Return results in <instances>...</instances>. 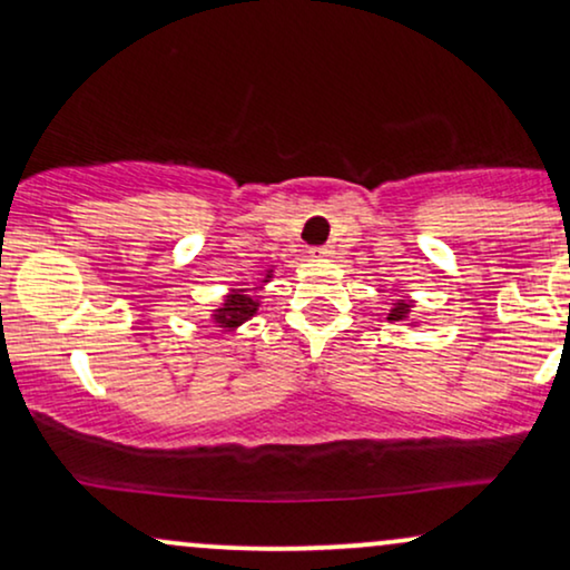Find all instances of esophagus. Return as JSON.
I'll use <instances>...</instances> for the list:
<instances>
[{
	"label": "esophagus",
	"instance_id": "1",
	"mask_svg": "<svg viewBox=\"0 0 570 570\" xmlns=\"http://www.w3.org/2000/svg\"><path fill=\"white\" fill-rule=\"evenodd\" d=\"M331 247H309V257H331Z\"/></svg>",
	"mask_w": 570,
	"mask_h": 570
}]
</instances>
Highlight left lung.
<instances>
[{
    "label": "left lung",
    "mask_w": 570,
    "mask_h": 570,
    "mask_svg": "<svg viewBox=\"0 0 570 570\" xmlns=\"http://www.w3.org/2000/svg\"><path fill=\"white\" fill-rule=\"evenodd\" d=\"M410 302H405V299H400V302H394V307L389 309V318L386 321H405L407 315H410Z\"/></svg>",
    "instance_id": "left-lung-1"
}]
</instances>
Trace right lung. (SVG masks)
<instances>
[{"instance_id":"add662e5","label":"right lung","mask_w":570,"mask_h":570,"mask_svg":"<svg viewBox=\"0 0 570 570\" xmlns=\"http://www.w3.org/2000/svg\"><path fill=\"white\" fill-rule=\"evenodd\" d=\"M265 278H271V271H268V276ZM257 307H261V302L257 299H252L247 292L244 289H239V292H234V294H228L226 297V302H223V307L220 309H215V323H220V328H236V326H242L244 321H249L252 315L257 313Z\"/></svg>"}]
</instances>
